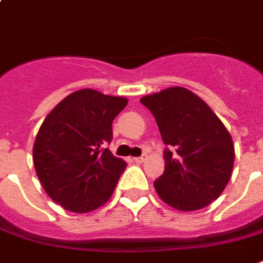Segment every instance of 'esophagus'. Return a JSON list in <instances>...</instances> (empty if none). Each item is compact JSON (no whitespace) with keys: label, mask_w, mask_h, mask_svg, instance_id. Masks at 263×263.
I'll use <instances>...</instances> for the list:
<instances>
[{"label":"esophagus","mask_w":263,"mask_h":263,"mask_svg":"<svg viewBox=\"0 0 263 263\" xmlns=\"http://www.w3.org/2000/svg\"><path fill=\"white\" fill-rule=\"evenodd\" d=\"M145 159H146V155H141V157H137V158H134V162H137V163H141V162H144Z\"/></svg>","instance_id":"esophagus-1"}]
</instances>
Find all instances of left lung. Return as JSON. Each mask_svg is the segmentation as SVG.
<instances>
[{
    "mask_svg": "<svg viewBox=\"0 0 263 263\" xmlns=\"http://www.w3.org/2000/svg\"><path fill=\"white\" fill-rule=\"evenodd\" d=\"M141 102L155 117L165 171L154 182L165 203L198 211L221 195L231 179L235 149L231 134L198 95L182 87L151 93Z\"/></svg>",
    "mask_w": 263,
    "mask_h": 263,
    "instance_id": "8db88e82",
    "label": "left lung"
}]
</instances>
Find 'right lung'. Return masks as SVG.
Segmentation results:
<instances>
[{"mask_svg": "<svg viewBox=\"0 0 263 263\" xmlns=\"http://www.w3.org/2000/svg\"><path fill=\"white\" fill-rule=\"evenodd\" d=\"M128 104L95 89L69 93L44 119L32 157L45 192L67 211L85 214L105 203L126 168L106 146L112 121Z\"/></svg>", "mask_w": 263, "mask_h": 263, "instance_id": "right-lung-1", "label": "right lung"}]
</instances>
